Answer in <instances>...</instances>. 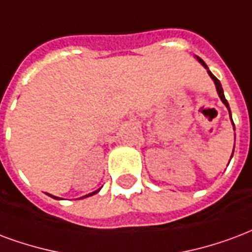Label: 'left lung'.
<instances>
[{
    "label": "left lung",
    "mask_w": 252,
    "mask_h": 252,
    "mask_svg": "<svg viewBox=\"0 0 252 252\" xmlns=\"http://www.w3.org/2000/svg\"><path fill=\"white\" fill-rule=\"evenodd\" d=\"M197 60H199V63H200V64H202L203 66H204V68L207 69V72H208V74H210V77H211V79L214 80V83H215V87H216V91H218V94H219V97H220V100H221V101H223V104H224L225 107H227V109H228V112H230V117H231L230 105H228V102H227V100H225V97H224V93H223V88H221L220 81L216 79L215 76H214V74H212L211 72L208 70V66H207L206 63H204V61H203L202 59H199V57H197ZM231 121H232V117H231ZM232 126H234V121H232ZM234 129H235V126H234ZM234 148H235V145H234ZM232 155H234V151H232ZM232 155H231V158H232Z\"/></svg>",
    "instance_id": "8db88e82"
}]
</instances>
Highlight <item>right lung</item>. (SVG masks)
Wrapping results in <instances>:
<instances>
[{
  "label": "right lung",
  "mask_w": 252,
  "mask_h": 252,
  "mask_svg": "<svg viewBox=\"0 0 252 252\" xmlns=\"http://www.w3.org/2000/svg\"><path fill=\"white\" fill-rule=\"evenodd\" d=\"M98 191H100V189H97V191H94V192H91V193H88V195H85V196H83V197H88V196H92V195H94V193H97ZM48 195H49V193H48ZM50 197H53V199H57V200H59L60 197H57V196H53V195H49Z\"/></svg>",
  "instance_id": "add662e5"
}]
</instances>
